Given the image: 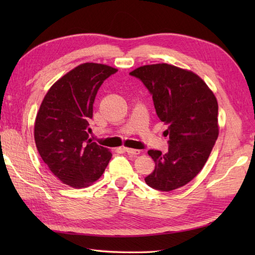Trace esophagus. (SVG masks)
Segmentation results:
<instances>
[{"label":"esophagus","mask_w":255,"mask_h":255,"mask_svg":"<svg viewBox=\"0 0 255 255\" xmlns=\"http://www.w3.org/2000/svg\"><path fill=\"white\" fill-rule=\"evenodd\" d=\"M124 150L126 151L128 154H131V155H137L140 153V150L137 149H131V148H124Z\"/></svg>","instance_id":"34e87169"}]
</instances>
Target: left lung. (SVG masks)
<instances>
[{"instance_id":"left-lung-1","label":"left lung","mask_w":255,"mask_h":255,"mask_svg":"<svg viewBox=\"0 0 255 255\" xmlns=\"http://www.w3.org/2000/svg\"><path fill=\"white\" fill-rule=\"evenodd\" d=\"M130 75L141 80L152 95L170 138L166 153L148 151L155 167L145 183L162 192L186 185L202 171L218 138L217 99L196 73L172 64H148Z\"/></svg>"}]
</instances>
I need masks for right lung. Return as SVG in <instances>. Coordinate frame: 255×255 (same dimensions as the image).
Listing matches in <instances>:
<instances>
[{"label": "right lung", "instance_id": "obj_1", "mask_svg": "<svg viewBox=\"0 0 255 255\" xmlns=\"http://www.w3.org/2000/svg\"><path fill=\"white\" fill-rule=\"evenodd\" d=\"M117 69L86 62L59 79L37 113L34 138L42 161L56 177L73 188L92 185L112 158L107 148L89 139V121L100 86Z\"/></svg>", "mask_w": 255, "mask_h": 255}]
</instances>
